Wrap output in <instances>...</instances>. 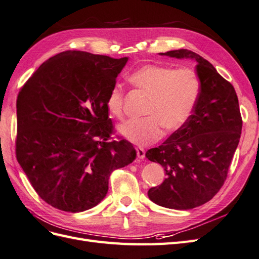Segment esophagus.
I'll return each instance as SVG.
<instances>
[{
    "instance_id": "esophagus-1",
    "label": "esophagus",
    "mask_w": 259,
    "mask_h": 259,
    "mask_svg": "<svg viewBox=\"0 0 259 259\" xmlns=\"http://www.w3.org/2000/svg\"><path fill=\"white\" fill-rule=\"evenodd\" d=\"M137 155H138V158L140 159H143L145 157V151L143 147H137Z\"/></svg>"
}]
</instances>
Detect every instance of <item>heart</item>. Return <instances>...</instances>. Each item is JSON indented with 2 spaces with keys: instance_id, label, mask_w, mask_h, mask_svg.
Listing matches in <instances>:
<instances>
[{
  "instance_id": "1",
  "label": "heart",
  "mask_w": 259,
  "mask_h": 259,
  "mask_svg": "<svg viewBox=\"0 0 259 259\" xmlns=\"http://www.w3.org/2000/svg\"><path fill=\"white\" fill-rule=\"evenodd\" d=\"M130 82L142 90L150 100L141 120H129L119 127L120 134L138 145L151 144L162 136V127L176 131L187 123L195 108L201 82L189 68L174 69L167 66L144 65L129 77ZM124 92L114 84L108 92L106 107L116 118L123 117Z\"/></svg>"
}]
</instances>
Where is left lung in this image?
<instances>
[{"label": "left lung", "mask_w": 259, "mask_h": 259, "mask_svg": "<svg viewBox=\"0 0 259 259\" xmlns=\"http://www.w3.org/2000/svg\"><path fill=\"white\" fill-rule=\"evenodd\" d=\"M159 54L195 61L201 92L187 123L146 152V158L166 172L164 182L147 195L162 207L192 209L210 201L227 179L242 131L239 100L233 85L194 52L181 49Z\"/></svg>", "instance_id": "1"}]
</instances>
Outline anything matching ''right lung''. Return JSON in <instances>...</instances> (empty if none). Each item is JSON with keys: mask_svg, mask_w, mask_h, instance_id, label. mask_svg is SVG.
Listing matches in <instances>:
<instances>
[{"mask_svg": "<svg viewBox=\"0 0 259 259\" xmlns=\"http://www.w3.org/2000/svg\"><path fill=\"white\" fill-rule=\"evenodd\" d=\"M127 62L65 51L43 63L18 93L17 160L38 195L57 209L97 206L110 174L136 159L127 140L110 141L106 107Z\"/></svg>", "mask_w": 259, "mask_h": 259, "instance_id": "obj_1", "label": "right lung"}]
</instances>
